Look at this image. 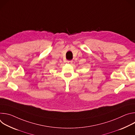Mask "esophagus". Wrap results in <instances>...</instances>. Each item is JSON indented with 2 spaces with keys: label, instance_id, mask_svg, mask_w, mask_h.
Listing matches in <instances>:
<instances>
[{
  "label": "esophagus",
  "instance_id": "esophagus-1",
  "mask_svg": "<svg viewBox=\"0 0 135 135\" xmlns=\"http://www.w3.org/2000/svg\"><path fill=\"white\" fill-rule=\"evenodd\" d=\"M73 61L72 60H69V61H67V62H68V64H72V63H73Z\"/></svg>",
  "mask_w": 135,
  "mask_h": 135
}]
</instances>
